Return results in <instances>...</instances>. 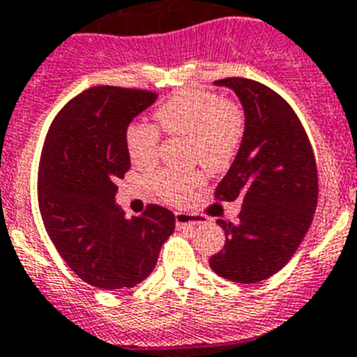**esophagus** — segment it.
Returning <instances> with one entry per match:
<instances>
[{"label":"esophagus","instance_id":"obj_1","mask_svg":"<svg viewBox=\"0 0 357 357\" xmlns=\"http://www.w3.org/2000/svg\"><path fill=\"white\" fill-rule=\"evenodd\" d=\"M204 224V220L197 215H192V213H176V225L178 227H197V225Z\"/></svg>","mask_w":357,"mask_h":357}]
</instances>
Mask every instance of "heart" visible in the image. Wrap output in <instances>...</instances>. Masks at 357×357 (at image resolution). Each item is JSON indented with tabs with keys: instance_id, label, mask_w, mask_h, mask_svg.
<instances>
[{
	"instance_id": "b5f03b06",
	"label": "heart",
	"mask_w": 357,
	"mask_h": 357,
	"mask_svg": "<svg viewBox=\"0 0 357 357\" xmlns=\"http://www.w3.org/2000/svg\"><path fill=\"white\" fill-rule=\"evenodd\" d=\"M155 118L169 135L188 137V160L201 162L209 171L227 169L245 135V114L238 103L202 89L178 91L156 109ZM125 146L133 165L151 167L158 158V128L141 119L132 121L125 130ZM202 183L201 171H163L153 176L149 185L163 201L183 204Z\"/></svg>"
}]
</instances>
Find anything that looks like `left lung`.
<instances>
[{
    "label": "left lung",
    "instance_id": "1",
    "mask_svg": "<svg viewBox=\"0 0 357 357\" xmlns=\"http://www.w3.org/2000/svg\"><path fill=\"white\" fill-rule=\"evenodd\" d=\"M238 95L245 135L218 183V201L241 199L238 222L216 220L224 250L209 259L216 275L255 284L284 268L308 232L317 208L315 156L292 107L278 93L243 77L215 81Z\"/></svg>",
    "mask_w": 357,
    "mask_h": 357
}]
</instances>
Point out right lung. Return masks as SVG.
<instances>
[{
  "label": "right lung",
  "instance_id": "1",
  "mask_svg": "<svg viewBox=\"0 0 357 357\" xmlns=\"http://www.w3.org/2000/svg\"><path fill=\"white\" fill-rule=\"evenodd\" d=\"M142 89L95 86L58 112L43 142L38 208L56 250L75 275L98 289H128L155 269L174 215L149 204L126 218L116 181L130 169L125 130L153 105Z\"/></svg>",
  "mask_w": 357,
  "mask_h": 357
}]
</instances>
